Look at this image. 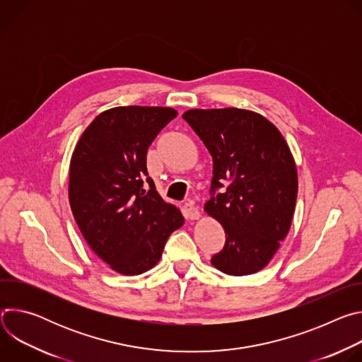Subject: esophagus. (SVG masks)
Segmentation results:
<instances>
[{
  "mask_svg": "<svg viewBox=\"0 0 362 362\" xmlns=\"http://www.w3.org/2000/svg\"><path fill=\"white\" fill-rule=\"evenodd\" d=\"M183 214H185V218L189 219V221L199 219V216H200L197 208H196V206H193L192 203H186V204L183 206Z\"/></svg>",
  "mask_w": 362,
  "mask_h": 362,
  "instance_id": "esophagus-1",
  "label": "esophagus"
}]
</instances>
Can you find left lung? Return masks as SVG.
<instances>
[{
    "mask_svg": "<svg viewBox=\"0 0 362 362\" xmlns=\"http://www.w3.org/2000/svg\"><path fill=\"white\" fill-rule=\"evenodd\" d=\"M183 119L214 160L204 211L221 222L226 240L212 265L235 276L261 271L288 235L295 211L298 175L285 139L264 116L235 107L194 109Z\"/></svg>",
    "mask_w": 362,
    "mask_h": 362,
    "instance_id": "1",
    "label": "left lung"
}]
</instances>
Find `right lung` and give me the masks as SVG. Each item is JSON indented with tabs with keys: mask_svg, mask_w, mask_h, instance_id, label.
I'll use <instances>...</instances> for the list:
<instances>
[{
	"mask_svg": "<svg viewBox=\"0 0 362 362\" xmlns=\"http://www.w3.org/2000/svg\"><path fill=\"white\" fill-rule=\"evenodd\" d=\"M176 116L170 107H115L91 122L74 148L69 185L74 219L93 252L119 274L153 268L185 222L146 168L148 146Z\"/></svg>",
	"mask_w": 362,
	"mask_h": 362,
	"instance_id": "obj_1",
	"label": "right lung"
}]
</instances>
